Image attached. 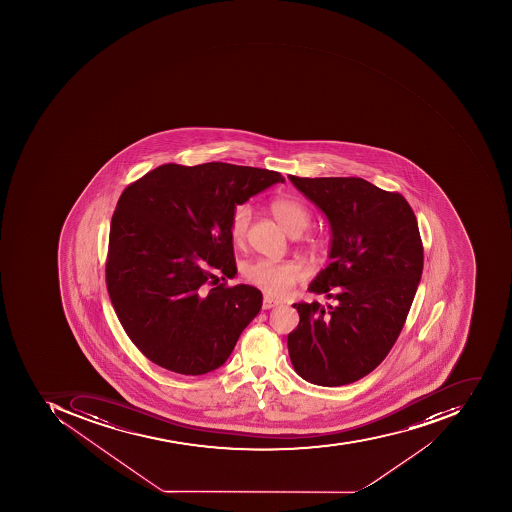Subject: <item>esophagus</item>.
<instances>
[{"label": "esophagus", "instance_id": "esophagus-1", "mask_svg": "<svg viewBox=\"0 0 512 512\" xmlns=\"http://www.w3.org/2000/svg\"><path fill=\"white\" fill-rule=\"evenodd\" d=\"M276 305H279V302L274 301V299L269 298V296L263 298V309L269 310L272 309V307H276Z\"/></svg>", "mask_w": 512, "mask_h": 512}]
</instances>
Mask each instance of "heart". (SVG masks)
Returning a JSON list of instances; mask_svg holds the SVG:
<instances>
[{
	"label": "heart",
	"instance_id": "1",
	"mask_svg": "<svg viewBox=\"0 0 512 512\" xmlns=\"http://www.w3.org/2000/svg\"><path fill=\"white\" fill-rule=\"evenodd\" d=\"M271 211L282 229L290 236H299L307 230L312 221V211L294 197H276L271 202ZM252 208L249 203H240L230 213L229 236L235 246H243L251 229ZM310 249L318 251L321 243L318 240L310 241ZM247 282L265 291L272 298H285L293 290L302 277L304 271L301 266L294 263H274L269 260H255L247 263L243 268Z\"/></svg>",
	"mask_w": 512,
	"mask_h": 512
}]
</instances>
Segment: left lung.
Returning a JSON list of instances; mask_svg holds the SVG:
<instances>
[{"label": "left lung", "mask_w": 512, "mask_h": 512, "mask_svg": "<svg viewBox=\"0 0 512 512\" xmlns=\"http://www.w3.org/2000/svg\"><path fill=\"white\" fill-rule=\"evenodd\" d=\"M290 180L329 221L330 263L309 291L334 301L293 305L291 363L310 384H352L387 357L406 323L423 272L417 218L401 194L363 178Z\"/></svg>", "instance_id": "left-lung-1"}]
</instances>
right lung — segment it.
<instances>
[{
	"label": "right lung",
	"instance_id": "obj_1",
	"mask_svg": "<svg viewBox=\"0 0 512 512\" xmlns=\"http://www.w3.org/2000/svg\"><path fill=\"white\" fill-rule=\"evenodd\" d=\"M285 178L227 163L163 164L131 183L109 229L106 287L150 362L186 376L224 365L263 296L236 274L230 213Z\"/></svg>",
	"mask_w": 512,
	"mask_h": 512
}]
</instances>
